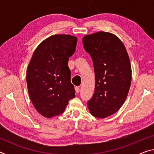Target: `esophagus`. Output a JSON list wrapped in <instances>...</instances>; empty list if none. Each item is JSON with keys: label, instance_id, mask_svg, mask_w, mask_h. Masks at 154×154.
Listing matches in <instances>:
<instances>
[{"label": "esophagus", "instance_id": "obj_1", "mask_svg": "<svg viewBox=\"0 0 154 154\" xmlns=\"http://www.w3.org/2000/svg\"><path fill=\"white\" fill-rule=\"evenodd\" d=\"M75 92H76L77 94V93H79V90H80V89H79V87H75Z\"/></svg>", "mask_w": 154, "mask_h": 154}]
</instances>
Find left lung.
Wrapping results in <instances>:
<instances>
[{
	"instance_id": "8db88e82",
	"label": "left lung",
	"mask_w": 154,
	"mask_h": 154,
	"mask_svg": "<svg viewBox=\"0 0 154 154\" xmlns=\"http://www.w3.org/2000/svg\"><path fill=\"white\" fill-rule=\"evenodd\" d=\"M82 41L95 72V92L88 107L93 116L105 118L121 108L128 94L132 79L128 54L122 41L111 32L85 35Z\"/></svg>"
}]
</instances>
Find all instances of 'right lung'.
<instances>
[{
  "mask_svg": "<svg viewBox=\"0 0 154 154\" xmlns=\"http://www.w3.org/2000/svg\"><path fill=\"white\" fill-rule=\"evenodd\" d=\"M77 38L54 35L35 49L26 71L28 92L34 107L41 116L51 118L63 113L75 89L68 66L75 53Z\"/></svg>",
  "mask_w": 154,
  "mask_h": 154,
  "instance_id": "obj_1",
  "label": "right lung"
}]
</instances>
